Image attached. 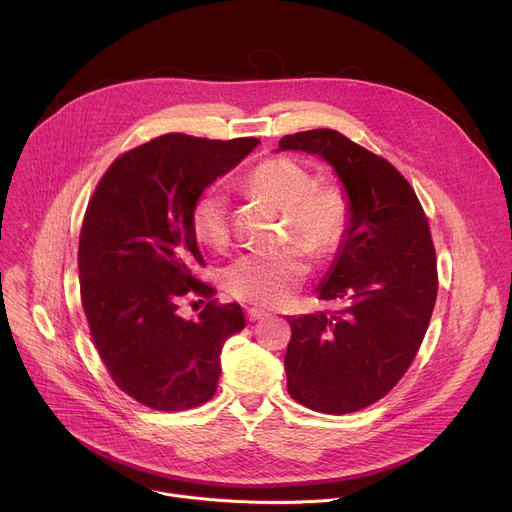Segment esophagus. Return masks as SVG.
<instances>
[{
	"label": "esophagus",
	"instance_id": "34e87169",
	"mask_svg": "<svg viewBox=\"0 0 512 512\" xmlns=\"http://www.w3.org/2000/svg\"><path fill=\"white\" fill-rule=\"evenodd\" d=\"M247 317H249V321H259V319H265V317H270V313L267 311H263V309H249L247 311Z\"/></svg>",
	"mask_w": 512,
	"mask_h": 512
}]
</instances>
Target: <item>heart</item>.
I'll return each mask as SVG.
<instances>
[{"instance_id": "1", "label": "heart", "mask_w": 512, "mask_h": 512, "mask_svg": "<svg viewBox=\"0 0 512 512\" xmlns=\"http://www.w3.org/2000/svg\"><path fill=\"white\" fill-rule=\"evenodd\" d=\"M247 191L284 209L292 234L315 255L332 253L344 236L348 205L332 184H313L311 174L288 157L261 161L245 178ZM191 228L199 242L224 249L230 238L228 199L220 188H207L191 209ZM309 272L301 249L255 251L234 259L224 272V286L232 297L276 307L288 301Z\"/></svg>"}]
</instances>
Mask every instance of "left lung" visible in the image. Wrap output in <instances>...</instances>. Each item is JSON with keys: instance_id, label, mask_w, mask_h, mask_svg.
<instances>
[{"instance_id": "left-lung-1", "label": "left lung", "mask_w": 512, "mask_h": 512, "mask_svg": "<svg viewBox=\"0 0 512 512\" xmlns=\"http://www.w3.org/2000/svg\"><path fill=\"white\" fill-rule=\"evenodd\" d=\"M278 151L324 159L348 205L344 236L317 286L321 301L344 307L286 317L288 392L319 413H355L388 394L419 351L438 294L432 234L402 174L338 130L286 134Z\"/></svg>"}]
</instances>
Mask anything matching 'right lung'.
Segmentation results:
<instances>
[{
  "mask_svg": "<svg viewBox=\"0 0 512 512\" xmlns=\"http://www.w3.org/2000/svg\"><path fill=\"white\" fill-rule=\"evenodd\" d=\"M257 145L164 134L118 157L87 207L78 276L91 336L114 382L149 409L207 402L224 342L247 326L238 303L211 301L193 321L178 305L191 292L213 294L195 276L205 261L193 203Z\"/></svg>",
  "mask_w": 512,
  "mask_h": 512,
  "instance_id": "right-lung-1",
  "label": "right lung"
}]
</instances>
